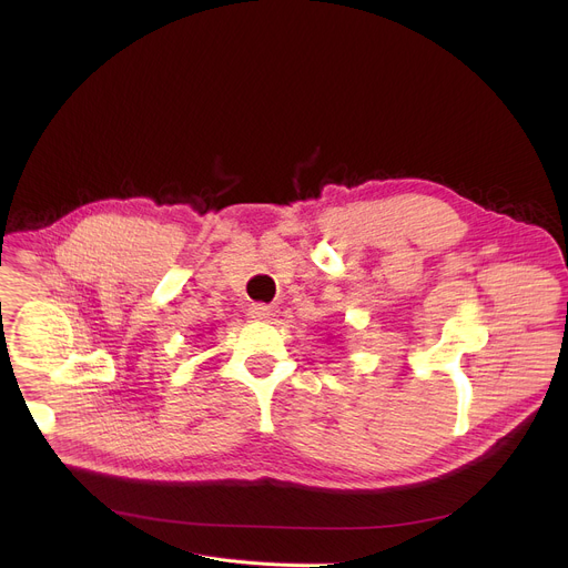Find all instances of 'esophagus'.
Returning <instances> with one entry per match:
<instances>
[{"label": "esophagus", "mask_w": 568, "mask_h": 568, "mask_svg": "<svg viewBox=\"0 0 568 568\" xmlns=\"http://www.w3.org/2000/svg\"><path fill=\"white\" fill-rule=\"evenodd\" d=\"M250 314H252L254 318H261V321H270V318H274V316H276V307H272V305H265V303H254V305L250 307Z\"/></svg>", "instance_id": "1"}]
</instances>
